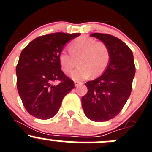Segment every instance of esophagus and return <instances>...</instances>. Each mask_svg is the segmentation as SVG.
Masks as SVG:
<instances>
[{
  "label": "esophagus",
  "mask_w": 152,
  "mask_h": 152,
  "mask_svg": "<svg viewBox=\"0 0 152 152\" xmlns=\"http://www.w3.org/2000/svg\"><path fill=\"white\" fill-rule=\"evenodd\" d=\"M83 83L82 82H80V81H75V86L76 87L82 85Z\"/></svg>",
  "instance_id": "obj_1"
}]
</instances>
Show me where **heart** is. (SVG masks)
Returning a JSON list of instances; mask_svg holds the SVG:
<instances>
[{"mask_svg": "<svg viewBox=\"0 0 152 152\" xmlns=\"http://www.w3.org/2000/svg\"><path fill=\"white\" fill-rule=\"evenodd\" d=\"M70 53L61 51L58 56L62 69L69 74L77 64L80 65L72 74L74 80H80L88 77H98L104 72L110 61L108 47L103 42H96L91 37H80L69 45Z\"/></svg>", "mask_w": 152, "mask_h": 152, "instance_id": "obj_1", "label": "heart"}]
</instances>
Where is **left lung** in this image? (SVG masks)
<instances>
[{"label":"left lung","mask_w":152,"mask_h":152,"mask_svg":"<svg viewBox=\"0 0 152 152\" xmlns=\"http://www.w3.org/2000/svg\"><path fill=\"white\" fill-rule=\"evenodd\" d=\"M91 36L107 45L110 61L102 75L86 82L88 92L81 101L88 118L102 122L113 118L123 109L132 91L135 66L132 50L121 39L107 34Z\"/></svg>","instance_id":"8db88e82"}]
</instances>
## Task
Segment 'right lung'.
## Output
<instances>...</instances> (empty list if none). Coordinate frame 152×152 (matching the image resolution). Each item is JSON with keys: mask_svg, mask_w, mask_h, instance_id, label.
I'll return each instance as SVG.
<instances>
[{"mask_svg": "<svg viewBox=\"0 0 152 152\" xmlns=\"http://www.w3.org/2000/svg\"><path fill=\"white\" fill-rule=\"evenodd\" d=\"M80 35L57 32L41 36L20 53L16 67L17 87L30 115L39 119L52 118L64 97L75 88L74 81L61 69L58 56L66 42Z\"/></svg>", "mask_w": 152, "mask_h": 152, "instance_id": "add662e5", "label": "right lung"}]
</instances>
